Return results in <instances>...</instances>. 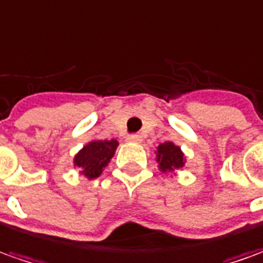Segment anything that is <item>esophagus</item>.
Wrapping results in <instances>:
<instances>
[{"mask_svg":"<svg viewBox=\"0 0 263 263\" xmlns=\"http://www.w3.org/2000/svg\"><path fill=\"white\" fill-rule=\"evenodd\" d=\"M126 139H128L129 142H141V141H142V137L138 135V134H132V135H129Z\"/></svg>","mask_w":263,"mask_h":263,"instance_id":"34e87169","label":"esophagus"}]
</instances>
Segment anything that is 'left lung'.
<instances>
[{
    "label": "left lung",
    "mask_w": 263,
    "mask_h": 263,
    "mask_svg": "<svg viewBox=\"0 0 263 263\" xmlns=\"http://www.w3.org/2000/svg\"><path fill=\"white\" fill-rule=\"evenodd\" d=\"M155 160L158 162V170L161 173H167V174L171 173L174 176H176V171L183 170L185 161H187L181 148L171 141H167V142L157 146Z\"/></svg>",
    "instance_id": "obj_1"
}]
</instances>
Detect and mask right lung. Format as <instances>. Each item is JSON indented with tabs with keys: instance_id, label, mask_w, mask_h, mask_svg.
Here are the masks:
<instances>
[{
	"instance_id": "1",
	"label": "right lung",
	"mask_w": 263,
	"mask_h": 263,
	"mask_svg": "<svg viewBox=\"0 0 263 263\" xmlns=\"http://www.w3.org/2000/svg\"><path fill=\"white\" fill-rule=\"evenodd\" d=\"M118 142L117 139H92L80 149L73 158L74 168H79L80 174L86 177L87 180L98 178L106 168L112 157L115 155Z\"/></svg>"
}]
</instances>
